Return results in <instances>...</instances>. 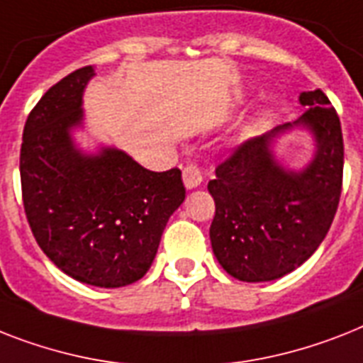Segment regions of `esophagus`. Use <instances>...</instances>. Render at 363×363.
<instances>
[{
    "instance_id": "34e87169",
    "label": "esophagus",
    "mask_w": 363,
    "mask_h": 363,
    "mask_svg": "<svg viewBox=\"0 0 363 363\" xmlns=\"http://www.w3.org/2000/svg\"><path fill=\"white\" fill-rule=\"evenodd\" d=\"M182 181H184V186H186L188 190H194V188H197L203 182L201 169L190 164V166H186L182 169Z\"/></svg>"
}]
</instances>
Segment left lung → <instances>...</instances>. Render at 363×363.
<instances>
[{
  "mask_svg": "<svg viewBox=\"0 0 363 363\" xmlns=\"http://www.w3.org/2000/svg\"><path fill=\"white\" fill-rule=\"evenodd\" d=\"M306 113L246 141L208 182L216 203L211 225L214 257L229 276L259 284L304 264L325 240L337 211L343 179V134L328 96L300 93ZM306 130L314 152L298 170L275 155L284 135Z\"/></svg>",
  "mask_w": 363,
  "mask_h": 363,
  "instance_id": "left-lung-1",
  "label": "left lung"
}]
</instances>
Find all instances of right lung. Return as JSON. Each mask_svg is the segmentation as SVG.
Segmentation results:
<instances>
[{
	"label": "right lung",
	"mask_w": 363,
	"mask_h": 363,
	"mask_svg": "<svg viewBox=\"0 0 363 363\" xmlns=\"http://www.w3.org/2000/svg\"><path fill=\"white\" fill-rule=\"evenodd\" d=\"M95 67L50 87L29 113L20 151L26 216L46 257L70 278L117 289L151 268L186 191L181 169L155 173L111 145L84 149V93Z\"/></svg>",
	"instance_id": "right-lung-1"
}]
</instances>
